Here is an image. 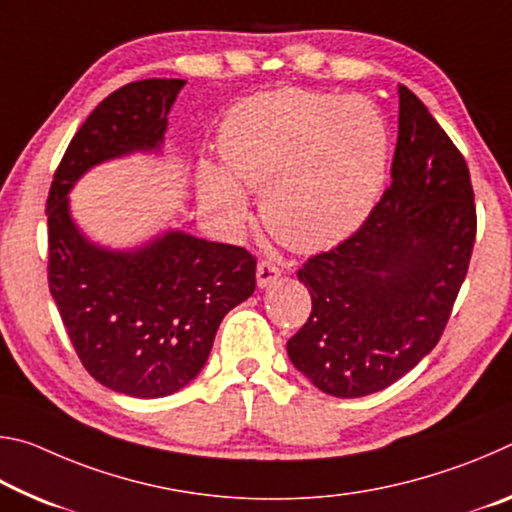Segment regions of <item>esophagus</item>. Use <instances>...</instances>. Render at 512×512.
<instances>
[{"mask_svg": "<svg viewBox=\"0 0 512 512\" xmlns=\"http://www.w3.org/2000/svg\"><path fill=\"white\" fill-rule=\"evenodd\" d=\"M277 277H280V268H277L273 262H268V259H259V264H257L259 289H266L268 284L277 280Z\"/></svg>", "mask_w": 512, "mask_h": 512, "instance_id": "1", "label": "esophagus"}]
</instances>
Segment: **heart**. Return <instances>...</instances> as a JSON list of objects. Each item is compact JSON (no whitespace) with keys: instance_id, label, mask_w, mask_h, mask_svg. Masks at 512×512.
Segmentation results:
<instances>
[{"instance_id":"heart-1","label":"heart","mask_w":512,"mask_h":512,"mask_svg":"<svg viewBox=\"0 0 512 512\" xmlns=\"http://www.w3.org/2000/svg\"><path fill=\"white\" fill-rule=\"evenodd\" d=\"M230 174L203 167V196L232 223L248 212L240 185L259 194L266 228L296 250L350 237L368 219L388 171V126L361 97L277 90L230 112L221 131Z\"/></svg>"}]
</instances>
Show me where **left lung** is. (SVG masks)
Listing matches in <instances>:
<instances>
[{"label": "left lung", "instance_id": "8db88e82", "mask_svg": "<svg viewBox=\"0 0 512 512\" xmlns=\"http://www.w3.org/2000/svg\"><path fill=\"white\" fill-rule=\"evenodd\" d=\"M397 92L391 187L352 237L298 271L311 314L287 352L334 397L377 393L436 348L474 248L476 205L463 153L406 85Z\"/></svg>", "mask_w": 512, "mask_h": 512}]
</instances>
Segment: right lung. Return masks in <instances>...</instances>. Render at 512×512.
<instances>
[{
	"label": "right lung",
	"instance_id": "right-lung-1",
	"mask_svg": "<svg viewBox=\"0 0 512 512\" xmlns=\"http://www.w3.org/2000/svg\"><path fill=\"white\" fill-rule=\"evenodd\" d=\"M183 79H146L108 94L69 142L47 196L49 291L83 368L112 391L164 397L205 366L223 316L253 296L246 248L167 232L135 253L90 244L67 192L85 171L160 149Z\"/></svg>",
	"mask_w": 512,
	"mask_h": 512
}]
</instances>
